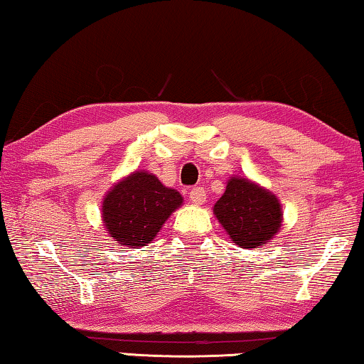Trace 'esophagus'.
Returning <instances> with one entry per match:
<instances>
[{
    "mask_svg": "<svg viewBox=\"0 0 364 364\" xmlns=\"http://www.w3.org/2000/svg\"><path fill=\"white\" fill-rule=\"evenodd\" d=\"M189 199L196 204V206H201L206 201V191H204L203 188H193L191 191H189Z\"/></svg>",
    "mask_w": 364,
    "mask_h": 364,
    "instance_id": "34e87169",
    "label": "esophagus"
}]
</instances>
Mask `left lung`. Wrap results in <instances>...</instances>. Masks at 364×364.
Here are the masks:
<instances>
[{
	"label": "left lung",
	"mask_w": 364,
	"mask_h": 364,
	"mask_svg": "<svg viewBox=\"0 0 364 364\" xmlns=\"http://www.w3.org/2000/svg\"><path fill=\"white\" fill-rule=\"evenodd\" d=\"M213 213L232 242L242 249H259L270 242L284 219L279 198L242 176H231Z\"/></svg>",
	"instance_id": "obj_1"
}]
</instances>
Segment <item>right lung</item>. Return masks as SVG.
<instances>
[{
  "instance_id": "1",
  "label": "right lung",
  "mask_w": 364,
  "mask_h": 364,
  "mask_svg": "<svg viewBox=\"0 0 364 364\" xmlns=\"http://www.w3.org/2000/svg\"><path fill=\"white\" fill-rule=\"evenodd\" d=\"M183 204L176 189L166 188L153 173L136 170L115 183L102 201V221L120 245L143 247Z\"/></svg>"
}]
</instances>
